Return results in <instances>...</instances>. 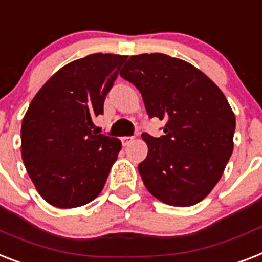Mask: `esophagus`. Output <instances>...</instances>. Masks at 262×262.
Returning a JSON list of instances; mask_svg holds the SVG:
<instances>
[{"instance_id":"esophagus-1","label":"esophagus","mask_w":262,"mask_h":262,"mask_svg":"<svg viewBox=\"0 0 262 262\" xmlns=\"http://www.w3.org/2000/svg\"><path fill=\"white\" fill-rule=\"evenodd\" d=\"M121 141H122V145L126 146V145H129V144H130L132 141H133V137H129V136H125V137L121 138Z\"/></svg>"}]
</instances>
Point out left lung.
<instances>
[{
  "label": "left lung",
  "instance_id": "left-lung-1",
  "mask_svg": "<svg viewBox=\"0 0 262 262\" xmlns=\"http://www.w3.org/2000/svg\"><path fill=\"white\" fill-rule=\"evenodd\" d=\"M120 75L137 87L164 136L142 133L148 156L138 164L146 190L165 205L188 207L220 182L233 153L235 116L220 87L192 64L164 54L129 57Z\"/></svg>",
  "mask_w": 262,
  "mask_h": 262
}]
</instances>
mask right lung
Returning <instances> with one entry per match:
<instances>
[{"label": "right lung", "instance_id": "obj_1", "mask_svg": "<svg viewBox=\"0 0 262 262\" xmlns=\"http://www.w3.org/2000/svg\"><path fill=\"white\" fill-rule=\"evenodd\" d=\"M127 56L93 54L61 67L32 99L21 125V156L44 201L74 208L103 190L121 150L118 138L97 135L93 118Z\"/></svg>", "mask_w": 262, "mask_h": 262}]
</instances>
